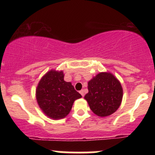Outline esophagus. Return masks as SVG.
<instances>
[{"label":"esophagus","instance_id":"34e87169","mask_svg":"<svg viewBox=\"0 0 155 155\" xmlns=\"http://www.w3.org/2000/svg\"><path fill=\"white\" fill-rule=\"evenodd\" d=\"M79 93L81 94V96H82V97H84V90H80V91H79Z\"/></svg>","mask_w":155,"mask_h":155}]
</instances>
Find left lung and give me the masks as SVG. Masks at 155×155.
<instances>
[{
  "label": "left lung",
  "mask_w": 155,
  "mask_h": 155,
  "mask_svg": "<svg viewBox=\"0 0 155 155\" xmlns=\"http://www.w3.org/2000/svg\"><path fill=\"white\" fill-rule=\"evenodd\" d=\"M84 96L90 109L100 117L112 114L118 109L123 97L120 81L110 72H101L88 81Z\"/></svg>",
  "instance_id": "obj_1"
}]
</instances>
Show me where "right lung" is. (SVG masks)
Masks as SVG:
<instances>
[{"label":"right lung","mask_w":155,"mask_h":155,"mask_svg":"<svg viewBox=\"0 0 155 155\" xmlns=\"http://www.w3.org/2000/svg\"><path fill=\"white\" fill-rule=\"evenodd\" d=\"M35 97L46 116L60 120L70 113L74 101L81 98V95L76 91L71 82L64 80L63 71L51 69L39 81Z\"/></svg>","instance_id":"1"}]
</instances>
